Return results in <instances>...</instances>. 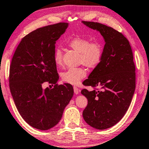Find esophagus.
<instances>
[{
  "instance_id": "34e87169",
  "label": "esophagus",
  "mask_w": 149,
  "mask_h": 149,
  "mask_svg": "<svg viewBox=\"0 0 149 149\" xmlns=\"http://www.w3.org/2000/svg\"><path fill=\"white\" fill-rule=\"evenodd\" d=\"M74 93H75V94H78L79 93V89L77 88V87H75V86H74Z\"/></svg>"
}]
</instances>
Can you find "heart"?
Listing matches in <instances>:
<instances>
[{
  "mask_svg": "<svg viewBox=\"0 0 149 149\" xmlns=\"http://www.w3.org/2000/svg\"><path fill=\"white\" fill-rule=\"evenodd\" d=\"M68 46L79 53V63L84 64L89 69H93L100 64L103 55V45L99 40H93L88 38L76 36L66 42ZM54 61L58 66L63 64L62 52L56 48L54 53ZM86 71L83 67L70 68L62 74L63 81L71 85H78L86 75Z\"/></svg>",
  "mask_w": 149,
  "mask_h": 149,
  "instance_id": "obj_1",
  "label": "heart"
}]
</instances>
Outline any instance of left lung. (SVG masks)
I'll use <instances>...</instances> for the list:
<instances>
[{
    "instance_id": "obj_1",
    "label": "left lung",
    "mask_w": 149,
    "mask_h": 149,
    "mask_svg": "<svg viewBox=\"0 0 149 149\" xmlns=\"http://www.w3.org/2000/svg\"><path fill=\"white\" fill-rule=\"evenodd\" d=\"M83 23L98 30L105 42L102 60L83 84L94 89L81 91L88 101L83 111L84 120L93 128L103 130L117 124L131 104L135 89V65L129 42L121 32L99 22Z\"/></svg>"
}]
</instances>
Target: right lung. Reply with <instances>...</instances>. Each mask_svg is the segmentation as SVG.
Segmentation results:
<instances>
[{
  "label": "right lung",
  "mask_w": 149,
  "mask_h": 149,
  "mask_svg": "<svg viewBox=\"0 0 149 149\" xmlns=\"http://www.w3.org/2000/svg\"><path fill=\"white\" fill-rule=\"evenodd\" d=\"M67 22L38 28L22 38L12 59L9 86L23 119L34 128L48 130L57 125L74 95L72 85L56 84L59 75L54 61L56 41ZM44 82L54 84L42 89Z\"/></svg>",
  "instance_id": "1"
}]
</instances>
